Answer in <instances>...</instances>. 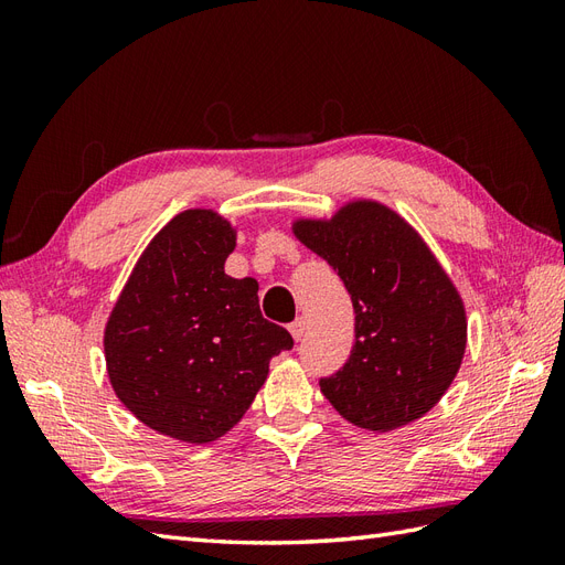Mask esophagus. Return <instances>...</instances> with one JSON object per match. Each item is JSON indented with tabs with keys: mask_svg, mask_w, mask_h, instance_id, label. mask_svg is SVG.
Instances as JSON below:
<instances>
[{
	"mask_svg": "<svg viewBox=\"0 0 565 565\" xmlns=\"http://www.w3.org/2000/svg\"><path fill=\"white\" fill-rule=\"evenodd\" d=\"M289 332H292L295 341H301V337L306 334V320H303V318H297L292 324H289Z\"/></svg>",
	"mask_w": 565,
	"mask_h": 565,
	"instance_id": "obj_1",
	"label": "esophagus"
}]
</instances>
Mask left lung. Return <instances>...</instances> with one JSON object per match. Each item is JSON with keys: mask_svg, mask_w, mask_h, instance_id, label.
Returning a JSON list of instances; mask_svg holds the SVG:
<instances>
[{"mask_svg": "<svg viewBox=\"0 0 565 565\" xmlns=\"http://www.w3.org/2000/svg\"><path fill=\"white\" fill-rule=\"evenodd\" d=\"M301 245L344 280L355 313L347 365L320 380L347 422L393 431L446 396L467 349V311L455 282L407 221L358 198L330 218H295Z\"/></svg>", "mask_w": 565, "mask_h": 565, "instance_id": "obj_1", "label": "left lung"}]
</instances>
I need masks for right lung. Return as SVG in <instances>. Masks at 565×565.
Returning <instances> with one entry per match:
<instances>
[{
    "mask_svg": "<svg viewBox=\"0 0 565 565\" xmlns=\"http://www.w3.org/2000/svg\"><path fill=\"white\" fill-rule=\"evenodd\" d=\"M237 228L214 210L177 214L152 237L104 332L115 396L148 429L191 446L228 434L292 337L259 311V282L226 276Z\"/></svg>",
    "mask_w": 565,
    "mask_h": 565,
    "instance_id": "right-lung-1",
    "label": "right lung"
}]
</instances>
